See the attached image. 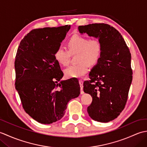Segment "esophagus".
Segmentation results:
<instances>
[{
  "label": "esophagus",
  "instance_id": "34e87169",
  "mask_svg": "<svg viewBox=\"0 0 147 147\" xmlns=\"http://www.w3.org/2000/svg\"><path fill=\"white\" fill-rule=\"evenodd\" d=\"M79 83H80V85L81 90H83V81L82 80H79Z\"/></svg>",
  "mask_w": 147,
  "mask_h": 147
}]
</instances>
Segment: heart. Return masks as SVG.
Returning <instances> with one entry per match:
<instances>
[{
    "label": "heart",
    "mask_w": 147,
    "mask_h": 147,
    "mask_svg": "<svg viewBox=\"0 0 147 147\" xmlns=\"http://www.w3.org/2000/svg\"><path fill=\"white\" fill-rule=\"evenodd\" d=\"M67 46L71 54H78L77 62H79L65 69V75L69 78L82 77L88 71L89 64H96L101 57L102 46L98 40H90L85 36L74 35L69 40ZM54 57L62 65H67L69 62V53L62 47L56 49Z\"/></svg>",
    "instance_id": "b5f03b06"
}]
</instances>
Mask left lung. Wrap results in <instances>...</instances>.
Here are the masks:
<instances>
[{
	"instance_id": "left-lung-1",
	"label": "left lung",
	"mask_w": 147,
	"mask_h": 147,
	"mask_svg": "<svg viewBox=\"0 0 147 147\" xmlns=\"http://www.w3.org/2000/svg\"><path fill=\"white\" fill-rule=\"evenodd\" d=\"M80 33L98 38L101 57L89 74L83 90L92 96L87 111L92 119L107 123L117 117L126 104L133 79L131 53L118 31L107 24L79 26Z\"/></svg>"
}]
</instances>
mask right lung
Segmentation results:
<instances>
[{"label":"right lung","mask_w":147,"mask_h":147,"mask_svg":"<svg viewBox=\"0 0 147 147\" xmlns=\"http://www.w3.org/2000/svg\"><path fill=\"white\" fill-rule=\"evenodd\" d=\"M70 28L65 25L33 30L18 49L16 89L24 110L41 124L60 120L69 101L80 94L78 80H61L63 72L54 57Z\"/></svg>","instance_id":"add662e5"}]
</instances>
